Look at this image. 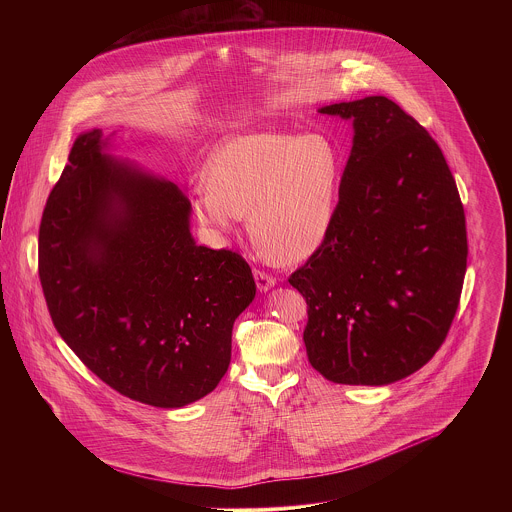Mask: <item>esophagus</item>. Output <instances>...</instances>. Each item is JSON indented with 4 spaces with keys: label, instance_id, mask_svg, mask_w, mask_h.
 <instances>
[{
    "label": "esophagus",
    "instance_id": "1",
    "mask_svg": "<svg viewBox=\"0 0 512 512\" xmlns=\"http://www.w3.org/2000/svg\"><path fill=\"white\" fill-rule=\"evenodd\" d=\"M253 276H255V284H257V290H259V292H268V290L274 288V284H276V280H274L270 274H267V272H263V270H255Z\"/></svg>",
    "mask_w": 512,
    "mask_h": 512
}]
</instances>
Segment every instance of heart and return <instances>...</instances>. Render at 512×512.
I'll use <instances>...</instances> for the list:
<instances>
[{
	"instance_id": "obj_1",
	"label": "heart",
	"mask_w": 512,
	"mask_h": 512,
	"mask_svg": "<svg viewBox=\"0 0 512 512\" xmlns=\"http://www.w3.org/2000/svg\"><path fill=\"white\" fill-rule=\"evenodd\" d=\"M341 155L318 132L236 136L211 155L195 219L230 234L247 215L255 245L276 263H299L328 238L340 190Z\"/></svg>"
}]
</instances>
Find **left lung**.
I'll return each instance as SVG.
<instances>
[{
	"mask_svg": "<svg viewBox=\"0 0 512 512\" xmlns=\"http://www.w3.org/2000/svg\"><path fill=\"white\" fill-rule=\"evenodd\" d=\"M318 113L353 121L332 230L290 276L307 301L309 363L326 380L386 386L445 340L466 272L455 178L432 136L384 96Z\"/></svg>",
	"mask_w": 512,
	"mask_h": 512,
	"instance_id": "8db88e82",
	"label": "left lung"
}]
</instances>
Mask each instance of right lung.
<instances>
[{
  "label": "right lung",
  "mask_w": 512,
  "mask_h": 512,
  "mask_svg": "<svg viewBox=\"0 0 512 512\" xmlns=\"http://www.w3.org/2000/svg\"><path fill=\"white\" fill-rule=\"evenodd\" d=\"M109 146L99 128L74 140L40 224L42 290L59 336L107 386L180 409L226 374L257 286L238 253L195 244L188 195Z\"/></svg>",
  "instance_id": "1"
}]
</instances>
